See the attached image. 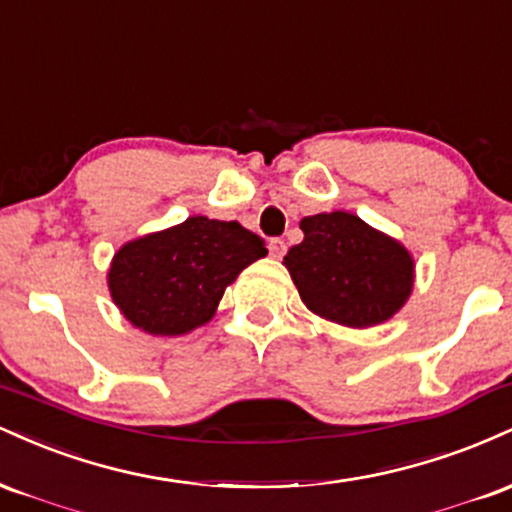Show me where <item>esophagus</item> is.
<instances>
[{"label": "esophagus", "mask_w": 512, "mask_h": 512, "mask_svg": "<svg viewBox=\"0 0 512 512\" xmlns=\"http://www.w3.org/2000/svg\"><path fill=\"white\" fill-rule=\"evenodd\" d=\"M267 248H269V255L276 257V260H281V257L286 255V243H284V240H281V238H272V240H269Z\"/></svg>", "instance_id": "esophagus-1"}]
</instances>
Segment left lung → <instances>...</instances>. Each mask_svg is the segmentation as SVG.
Listing matches in <instances>:
<instances>
[{
	"instance_id": "8db88e82",
	"label": "left lung",
	"mask_w": 512,
	"mask_h": 512,
	"mask_svg": "<svg viewBox=\"0 0 512 512\" xmlns=\"http://www.w3.org/2000/svg\"><path fill=\"white\" fill-rule=\"evenodd\" d=\"M301 231L303 243L284 264L313 313L346 327H373L409 298L414 260L397 240L346 211L305 216Z\"/></svg>"
}]
</instances>
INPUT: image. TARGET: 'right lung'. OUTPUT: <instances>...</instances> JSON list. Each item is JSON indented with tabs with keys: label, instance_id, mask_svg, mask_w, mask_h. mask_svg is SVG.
<instances>
[{
	"label": "right lung",
	"instance_id": "add662e5",
	"mask_svg": "<svg viewBox=\"0 0 512 512\" xmlns=\"http://www.w3.org/2000/svg\"><path fill=\"white\" fill-rule=\"evenodd\" d=\"M264 255L262 238L238 221L190 216L180 226L122 245L108 286L132 325L175 337L209 322L226 286Z\"/></svg>",
	"mask_w": 512,
	"mask_h": 512
}]
</instances>
